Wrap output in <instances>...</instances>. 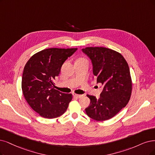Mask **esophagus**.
<instances>
[{
	"label": "esophagus",
	"mask_w": 155,
	"mask_h": 155,
	"mask_svg": "<svg viewBox=\"0 0 155 155\" xmlns=\"http://www.w3.org/2000/svg\"><path fill=\"white\" fill-rule=\"evenodd\" d=\"M73 96L74 97H76V98H82V97H83V95H82V94H73Z\"/></svg>",
	"instance_id": "esophagus-1"
}]
</instances>
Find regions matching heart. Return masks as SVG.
<instances>
[{"label": "heart", "instance_id": "b5f03b06", "mask_svg": "<svg viewBox=\"0 0 155 155\" xmlns=\"http://www.w3.org/2000/svg\"><path fill=\"white\" fill-rule=\"evenodd\" d=\"M80 60H81V59H80Z\"/></svg>", "mask_w": 155, "mask_h": 155}]
</instances>
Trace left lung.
<instances>
[{
    "label": "left lung",
    "instance_id": "left-lung-1",
    "mask_svg": "<svg viewBox=\"0 0 155 155\" xmlns=\"http://www.w3.org/2000/svg\"><path fill=\"white\" fill-rule=\"evenodd\" d=\"M82 51L92 61L97 82L104 85L99 98L87 95L91 103L85 112L96 121H106L115 116L130 99L132 82L128 64L121 54L110 48L86 47Z\"/></svg>",
    "mask_w": 155,
    "mask_h": 155
}]
</instances>
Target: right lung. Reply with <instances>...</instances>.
<instances>
[{
    "instance_id": "1",
    "label": "right lung",
    "mask_w": 155,
    "mask_h": 155,
    "mask_svg": "<svg viewBox=\"0 0 155 155\" xmlns=\"http://www.w3.org/2000/svg\"><path fill=\"white\" fill-rule=\"evenodd\" d=\"M77 50L45 49L27 62L21 79L22 92L28 104L41 117L56 118L67 110L72 94L55 89L54 81L59 74L63 63Z\"/></svg>"
}]
</instances>
